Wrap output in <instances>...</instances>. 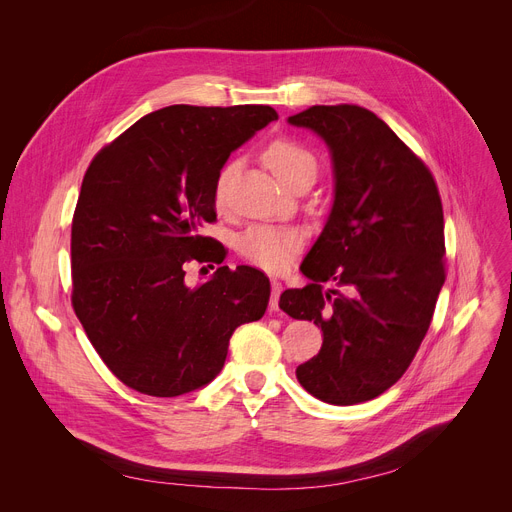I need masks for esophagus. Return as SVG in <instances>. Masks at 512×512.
<instances>
[{"label": "esophagus", "mask_w": 512, "mask_h": 512, "mask_svg": "<svg viewBox=\"0 0 512 512\" xmlns=\"http://www.w3.org/2000/svg\"><path fill=\"white\" fill-rule=\"evenodd\" d=\"M280 292H282V282L280 280H272V297H270V309L272 311H278Z\"/></svg>", "instance_id": "obj_1"}]
</instances>
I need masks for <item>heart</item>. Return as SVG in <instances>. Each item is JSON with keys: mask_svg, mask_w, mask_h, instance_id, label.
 I'll return each instance as SVG.
<instances>
[{"mask_svg": "<svg viewBox=\"0 0 512 512\" xmlns=\"http://www.w3.org/2000/svg\"><path fill=\"white\" fill-rule=\"evenodd\" d=\"M263 159L267 168H270L282 184H286L290 178L297 174L311 170L315 172L317 164L315 157L309 149L303 145L294 143V141H274L270 147L265 149ZM232 168L228 166L218 180V186H215V197L218 201L224 199L226 193V182L230 178ZM238 249L242 257L249 259L251 263L263 267L267 272H280L290 263L301 249V234L297 230L290 228H274V226H251L245 234L238 240Z\"/></svg>", "mask_w": 512, "mask_h": 512, "instance_id": "b5f03b06", "label": "heart"}]
</instances>
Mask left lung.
I'll return each instance as SVG.
<instances>
[{"mask_svg": "<svg viewBox=\"0 0 512 512\" xmlns=\"http://www.w3.org/2000/svg\"><path fill=\"white\" fill-rule=\"evenodd\" d=\"M288 122L330 149L334 203L301 263L311 280L280 309L324 332L297 380L330 405H357L396 384L432 324L444 274L436 180L394 130L359 105H313Z\"/></svg>", "mask_w": 512, "mask_h": 512, "instance_id": "left-lung-1", "label": "left lung"}]
</instances>
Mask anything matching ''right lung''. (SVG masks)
Returning <instances> with one entry per match:
<instances>
[{
  "label": "right lung",
  "mask_w": 512,
  "mask_h": 512,
  "mask_svg": "<svg viewBox=\"0 0 512 512\" xmlns=\"http://www.w3.org/2000/svg\"><path fill=\"white\" fill-rule=\"evenodd\" d=\"M274 120L270 105H168L91 161L72 220V307L128 388L170 398L209 384L232 332L263 317V272L222 265L191 288L184 267L224 261L201 234L215 220V186L230 153Z\"/></svg>",
  "instance_id": "obj_1"
}]
</instances>
